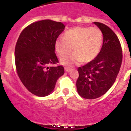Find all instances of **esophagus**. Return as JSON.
<instances>
[{"label": "esophagus", "instance_id": "1", "mask_svg": "<svg viewBox=\"0 0 131 131\" xmlns=\"http://www.w3.org/2000/svg\"><path fill=\"white\" fill-rule=\"evenodd\" d=\"M64 70H65L66 72H67V73L70 72V71H71V69H69V68H64Z\"/></svg>", "mask_w": 131, "mask_h": 131}]
</instances>
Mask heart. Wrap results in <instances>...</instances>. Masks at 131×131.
Instances as JSON below:
<instances>
[{"mask_svg": "<svg viewBox=\"0 0 131 131\" xmlns=\"http://www.w3.org/2000/svg\"><path fill=\"white\" fill-rule=\"evenodd\" d=\"M104 36L102 31L97 27H76L67 31L63 38L57 39L55 51L58 56L63 58L71 52L72 48L75 52L71 56L61 60L62 65L71 67L83 60L90 62L100 53L102 46Z\"/></svg>", "mask_w": 131, "mask_h": 131, "instance_id": "heart-1", "label": "heart"}]
</instances>
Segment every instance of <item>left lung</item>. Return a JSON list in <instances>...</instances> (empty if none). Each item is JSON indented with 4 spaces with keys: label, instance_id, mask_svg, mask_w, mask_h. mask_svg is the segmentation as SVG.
<instances>
[{
    "label": "left lung",
    "instance_id": "8db88e82",
    "mask_svg": "<svg viewBox=\"0 0 131 131\" xmlns=\"http://www.w3.org/2000/svg\"><path fill=\"white\" fill-rule=\"evenodd\" d=\"M102 31L104 40L96 58L78 68L77 92L85 99L93 100L102 96L110 90L121 69L123 53L117 36L104 23L93 22Z\"/></svg>",
    "mask_w": 131,
    "mask_h": 131
}]
</instances>
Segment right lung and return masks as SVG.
Returning a JSON list of instances; mask_svg holds the SVG:
<instances>
[{
  "mask_svg": "<svg viewBox=\"0 0 131 131\" xmlns=\"http://www.w3.org/2000/svg\"><path fill=\"white\" fill-rule=\"evenodd\" d=\"M64 28L61 22L41 20L25 27L18 38L15 49L18 76L27 90L37 96L50 95L64 73L62 66L49 67L58 62L55 42Z\"/></svg>",
  "mask_w": 131,
  "mask_h": 131,
  "instance_id": "obj_1",
  "label": "right lung"
}]
</instances>
